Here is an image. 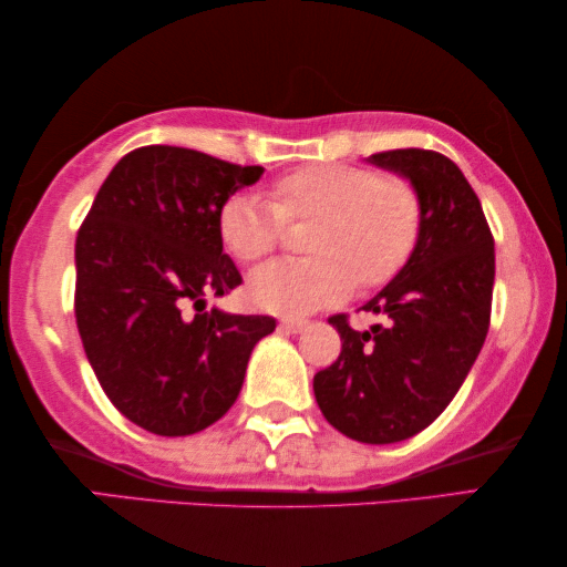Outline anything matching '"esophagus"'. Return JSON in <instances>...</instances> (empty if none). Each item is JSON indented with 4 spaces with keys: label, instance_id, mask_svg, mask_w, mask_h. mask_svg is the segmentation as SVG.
I'll list each match as a JSON object with an SVG mask.
<instances>
[{
    "label": "esophagus",
    "instance_id": "esophagus-1",
    "mask_svg": "<svg viewBox=\"0 0 567 567\" xmlns=\"http://www.w3.org/2000/svg\"><path fill=\"white\" fill-rule=\"evenodd\" d=\"M307 324H309V320H301V317H286V320H281V328L289 332H301Z\"/></svg>",
    "mask_w": 567,
    "mask_h": 567
}]
</instances>
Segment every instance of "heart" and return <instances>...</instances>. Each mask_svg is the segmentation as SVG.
I'll return each instance as SVG.
<instances>
[{
	"label": "heart",
	"instance_id": "obj_1",
	"mask_svg": "<svg viewBox=\"0 0 567 567\" xmlns=\"http://www.w3.org/2000/svg\"><path fill=\"white\" fill-rule=\"evenodd\" d=\"M317 224L309 231L312 258L274 260L247 281L260 309L305 315L351 297L355 284L379 286L413 258L423 206L405 177L322 162L299 167L274 185V204L235 193L219 208V237L237 260L266 258L284 239L286 221Z\"/></svg>",
	"mask_w": 567,
	"mask_h": 567
}]
</instances>
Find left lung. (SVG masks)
<instances>
[{
	"label": "left lung",
	"mask_w": 567,
	"mask_h": 567,
	"mask_svg": "<svg viewBox=\"0 0 567 567\" xmlns=\"http://www.w3.org/2000/svg\"><path fill=\"white\" fill-rule=\"evenodd\" d=\"M371 165L410 181L423 206L408 266L361 309L386 324L340 332L336 363L315 374V398L332 429L361 444L405 441L436 421L460 392L491 328L495 245L467 177L444 154L392 150Z\"/></svg>",
	"instance_id": "8db88e82"
}]
</instances>
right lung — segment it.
Wrapping results in <instances>:
<instances>
[{
	"instance_id": "right-lung-1",
	"label": "right lung",
	"mask_w": 567,
	"mask_h": 567,
	"mask_svg": "<svg viewBox=\"0 0 567 567\" xmlns=\"http://www.w3.org/2000/svg\"><path fill=\"white\" fill-rule=\"evenodd\" d=\"M262 167L183 146L128 152L76 235L74 315L107 400L144 431L190 436L235 405L274 317L206 312L243 276L219 237V208ZM197 309L187 312V305Z\"/></svg>"
}]
</instances>
